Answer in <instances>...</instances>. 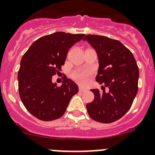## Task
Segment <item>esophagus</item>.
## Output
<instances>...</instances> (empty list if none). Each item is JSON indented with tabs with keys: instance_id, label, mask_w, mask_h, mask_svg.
Listing matches in <instances>:
<instances>
[{
	"instance_id": "esophagus-1",
	"label": "esophagus",
	"mask_w": 155,
	"mask_h": 155,
	"mask_svg": "<svg viewBox=\"0 0 155 155\" xmlns=\"http://www.w3.org/2000/svg\"><path fill=\"white\" fill-rule=\"evenodd\" d=\"M86 90V89H85V88H83V87H79V91L81 92V93H83V92H85Z\"/></svg>"
}]
</instances>
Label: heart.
<instances>
[{
    "label": "heart",
    "mask_w": 155,
    "mask_h": 155,
    "mask_svg": "<svg viewBox=\"0 0 155 155\" xmlns=\"http://www.w3.org/2000/svg\"><path fill=\"white\" fill-rule=\"evenodd\" d=\"M93 72L89 69H75L71 73V78L75 82L80 85H86L89 82V77L92 75Z\"/></svg>",
    "instance_id": "1"
}]
</instances>
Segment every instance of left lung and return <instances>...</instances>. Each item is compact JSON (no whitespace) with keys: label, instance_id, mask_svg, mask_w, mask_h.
Returning <instances> with one entry per match:
<instances>
[{"label":"left lung","instance_id":"8db88e82","mask_svg":"<svg viewBox=\"0 0 155 155\" xmlns=\"http://www.w3.org/2000/svg\"><path fill=\"white\" fill-rule=\"evenodd\" d=\"M96 49L99 70L96 80L108 87L91 90L94 100L86 104L90 117L97 122L110 124L120 119L131 107L138 90L139 69L133 54L117 40L105 36L87 35L84 38Z\"/></svg>","mask_w":155,"mask_h":155}]
</instances>
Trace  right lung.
I'll return each mask as SVG.
<instances>
[{
	"label": "right lung",
	"instance_id": "obj_1",
	"mask_svg": "<svg viewBox=\"0 0 155 155\" xmlns=\"http://www.w3.org/2000/svg\"><path fill=\"white\" fill-rule=\"evenodd\" d=\"M84 34L58 32L43 36L24 54L18 75L21 100L38 119L51 121L61 117L78 86L65 76L61 86L52 83V76L62 71L69 49Z\"/></svg>",
	"mask_w": 155,
	"mask_h": 155
}]
</instances>
